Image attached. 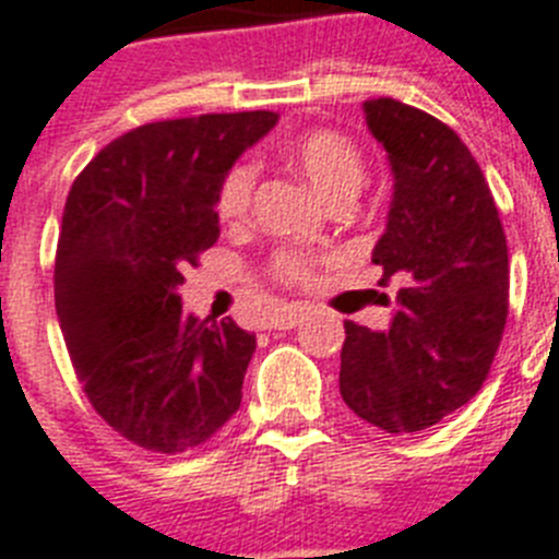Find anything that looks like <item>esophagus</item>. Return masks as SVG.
<instances>
[{
	"mask_svg": "<svg viewBox=\"0 0 559 559\" xmlns=\"http://www.w3.org/2000/svg\"><path fill=\"white\" fill-rule=\"evenodd\" d=\"M304 321V309L301 307H289V309H281V312H275L270 321L272 330H295L298 323Z\"/></svg>",
	"mask_w": 559,
	"mask_h": 559,
	"instance_id": "obj_1",
	"label": "esophagus"
}]
</instances>
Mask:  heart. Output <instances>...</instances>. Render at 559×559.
<instances>
[{"mask_svg":"<svg viewBox=\"0 0 559 559\" xmlns=\"http://www.w3.org/2000/svg\"><path fill=\"white\" fill-rule=\"evenodd\" d=\"M289 162L304 173L326 201L352 199L367 178V162L355 142L335 130H312L293 139L287 147ZM258 167L250 158H241L224 173L215 192V213L222 222L238 224L250 215L252 192H255ZM321 266L316 255L304 250H278L270 261V275L287 287H307Z\"/></svg>","mask_w":559,"mask_h":559,"instance_id":"obj_1","label":"heart"}]
</instances>
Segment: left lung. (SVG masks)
I'll return each mask as SVG.
<instances>
[{
    "mask_svg": "<svg viewBox=\"0 0 559 559\" xmlns=\"http://www.w3.org/2000/svg\"><path fill=\"white\" fill-rule=\"evenodd\" d=\"M364 112L395 173L372 261L381 287L401 289L386 332L344 323L341 397L367 424L406 435L466 406L489 378L509 316V247L461 135L397 98H369Z\"/></svg>",
    "mask_w": 559,
    "mask_h": 559,
    "instance_id": "1",
    "label": "left lung"
}]
</instances>
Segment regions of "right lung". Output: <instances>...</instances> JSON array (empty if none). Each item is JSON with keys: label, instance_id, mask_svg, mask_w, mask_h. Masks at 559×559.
<instances>
[{"label": "right lung", "instance_id": "obj_1", "mask_svg": "<svg viewBox=\"0 0 559 559\" xmlns=\"http://www.w3.org/2000/svg\"><path fill=\"white\" fill-rule=\"evenodd\" d=\"M278 112L142 124L76 176L56 243V316L84 395L135 447L207 443L241 406L255 335L181 316L187 266L218 241L215 192Z\"/></svg>", "mask_w": 559, "mask_h": 559}]
</instances>
